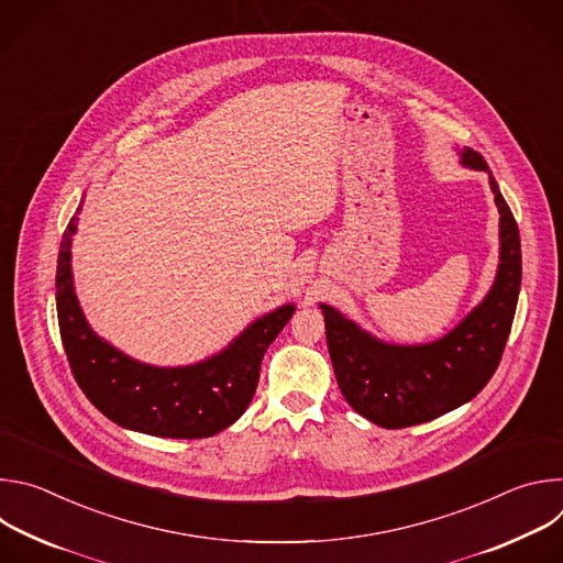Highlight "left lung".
Listing matches in <instances>:
<instances>
[{"instance_id":"obj_1","label":"left lung","mask_w":563,"mask_h":563,"mask_svg":"<svg viewBox=\"0 0 563 563\" xmlns=\"http://www.w3.org/2000/svg\"><path fill=\"white\" fill-rule=\"evenodd\" d=\"M461 165L486 172L499 209V269L486 294L443 339L391 345L361 330L339 309L320 302L328 350L347 404L367 421L396 430L432 421L472 400L499 367L521 287V240L486 159L461 151Z\"/></svg>"}]
</instances>
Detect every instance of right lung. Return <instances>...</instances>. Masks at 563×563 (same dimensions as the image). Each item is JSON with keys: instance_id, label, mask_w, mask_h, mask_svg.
Here are the masks:
<instances>
[{"instance_id": "add662e5", "label": "right lung", "mask_w": 563, "mask_h": 563, "mask_svg": "<svg viewBox=\"0 0 563 563\" xmlns=\"http://www.w3.org/2000/svg\"><path fill=\"white\" fill-rule=\"evenodd\" d=\"M79 202L59 245L55 300L70 372L91 404L113 423L151 437L205 439L235 423L252 404L261 363L296 307L265 313L229 347L185 367L140 363L100 339L77 302L70 274V243Z\"/></svg>"}]
</instances>
